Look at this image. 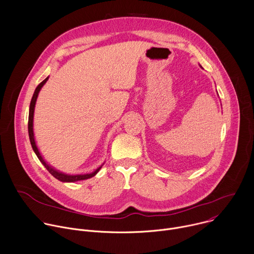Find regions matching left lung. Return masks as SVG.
<instances>
[{"label":"left lung","mask_w":254,"mask_h":254,"mask_svg":"<svg viewBox=\"0 0 254 254\" xmlns=\"http://www.w3.org/2000/svg\"><path fill=\"white\" fill-rule=\"evenodd\" d=\"M201 67H202V66H201Z\"/></svg>","instance_id":"1"}]
</instances>
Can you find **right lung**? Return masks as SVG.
<instances>
[{"label": "right lung", "mask_w": 254, "mask_h": 254, "mask_svg": "<svg viewBox=\"0 0 254 254\" xmlns=\"http://www.w3.org/2000/svg\"><path fill=\"white\" fill-rule=\"evenodd\" d=\"M49 76L46 77L37 87H36L35 91H34V94L32 96V99H31V103H30V107H29V120H28V132H29V138H30V142H31V146H32V149L34 151V153L36 154V156L38 157V159L40 160V162L42 163V165L47 169V171L54 177L56 178L57 180L61 181V182H66V183H73V182H76V181H81V180H86V179H89V178H92L94 177L98 172L99 170L101 169V167L103 166V164L101 166H99L96 170H94L92 173H89V174H80V175H68V174H65V173H62L58 170H56L55 168H53L52 166H50L45 160L44 158L42 157L38 147H37V143H36V140H35V136H34V128H33V122H34V111H35V104H36V101H37V97H38V94L41 90V88L43 87V85L47 82Z\"/></svg>", "instance_id": "obj_1"}]
</instances>
